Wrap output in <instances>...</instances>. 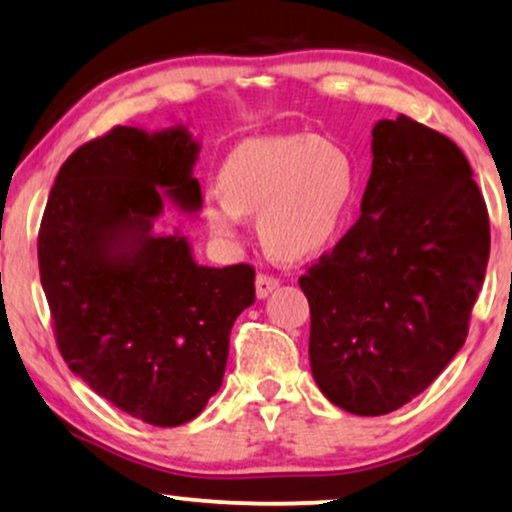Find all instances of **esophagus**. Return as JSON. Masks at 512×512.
Masks as SVG:
<instances>
[{
    "label": "esophagus",
    "mask_w": 512,
    "mask_h": 512,
    "mask_svg": "<svg viewBox=\"0 0 512 512\" xmlns=\"http://www.w3.org/2000/svg\"><path fill=\"white\" fill-rule=\"evenodd\" d=\"M278 285H281V281H278V278H274V276H269V274H260L255 278V292H257V297L260 299H267L271 292H274Z\"/></svg>",
    "instance_id": "34e87169"
}]
</instances>
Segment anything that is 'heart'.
<instances>
[{
    "label": "heart",
    "mask_w": 512,
    "mask_h": 512,
    "mask_svg": "<svg viewBox=\"0 0 512 512\" xmlns=\"http://www.w3.org/2000/svg\"><path fill=\"white\" fill-rule=\"evenodd\" d=\"M358 168L342 145L313 133L262 135L231 149L220 187L203 194V217L220 238H236L257 213L264 245L285 260L330 248L349 222Z\"/></svg>",
    "instance_id": "heart-1"
}]
</instances>
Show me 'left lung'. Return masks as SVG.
I'll return each mask as SVG.
<instances>
[{
  "label": "left lung",
  "mask_w": 512,
  "mask_h": 512,
  "mask_svg": "<svg viewBox=\"0 0 512 512\" xmlns=\"http://www.w3.org/2000/svg\"><path fill=\"white\" fill-rule=\"evenodd\" d=\"M487 260V206L461 149L405 114L377 121L360 220L299 278L325 398L379 417L426 391L466 342Z\"/></svg>",
  "instance_id": "left-lung-1"
}]
</instances>
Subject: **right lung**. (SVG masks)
<instances>
[{
	"label": "right lung",
	"mask_w": 512,
	"mask_h": 512,
	"mask_svg": "<svg viewBox=\"0 0 512 512\" xmlns=\"http://www.w3.org/2000/svg\"><path fill=\"white\" fill-rule=\"evenodd\" d=\"M199 149L182 124L112 128L63 163L39 229L65 363L152 426L199 417L222 386L234 320L255 302L248 264L201 267L187 236L154 231L166 203L201 210Z\"/></svg>",
	"instance_id": "right-lung-1"
}]
</instances>
